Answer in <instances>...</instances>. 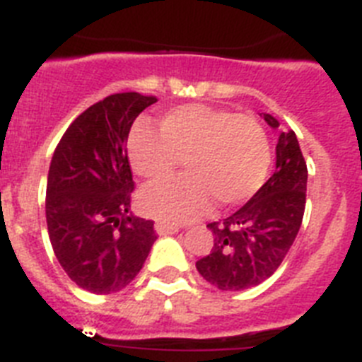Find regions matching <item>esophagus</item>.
Listing matches in <instances>:
<instances>
[{
    "instance_id": "34e87169",
    "label": "esophagus",
    "mask_w": 362,
    "mask_h": 362,
    "mask_svg": "<svg viewBox=\"0 0 362 362\" xmlns=\"http://www.w3.org/2000/svg\"><path fill=\"white\" fill-rule=\"evenodd\" d=\"M156 232H158L159 235H170V233L179 232V225L177 223H170V221L158 219L156 221Z\"/></svg>"
}]
</instances>
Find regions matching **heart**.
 Listing matches in <instances>:
<instances>
[{
	"mask_svg": "<svg viewBox=\"0 0 362 362\" xmlns=\"http://www.w3.org/2000/svg\"><path fill=\"white\" fill-rule=\"evenodd\" d=\"M129 158L137 175L158 181L185 158L187 175L150 185L141 203L166 221H187L209 209L250 199L263 187L272 153L263 124L248 114L209 105H183L166 112L159 130L136 124Z\"/></svg>",
	"mask_w": 362,
	"mask_h": 362,
	"instance_id": "obj_1",
	"label": "heart"
}]
</instances>
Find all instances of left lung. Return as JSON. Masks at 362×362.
I'll return each mask as SVG.
<instances>
[{
  "label": "left lung",
  "mask_w": 362,
  "mask_h": 362,
  "mask_svg": "<svg viewBox=\"0 0 362 362\" xmlns=\"http://www.w3.org/2000/svg\"><path fill=\"white\" fill-rule=\"evenodd\" d=\"M272 129L279 121L264 114ZM276 172L246 204L223 221L209 223L214 245L196 263L197 272L219 290L257 286L288 254L303 223L306 204V161L293 130L279 134Z\"/></svg>",
  "instance_id": "8db88e82"
}]
</instances>
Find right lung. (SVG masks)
<instances>
[{"label": "right lung", "mask_w": 362, "mask_h": 362, "mask_svg": "<svg viewBox=\"0 0 362 362\" xmlns=\"http://www.w3.org/2000/svg\"><path fill=\"white\" fill-rule=\"evenodd\" d=\"M158 99L121 92L72 121L54 150L47 179V228L57 261L79 288L119 292L158 239L153 221L129 216L134 179L127 139Z\"/></svg>", "instance_id": "obj_1"}]
</instances>
